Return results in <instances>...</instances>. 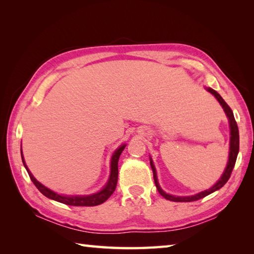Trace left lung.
Wrapping results in <instances>:
<instances>
[{
  "mask_svg": "<svg viewBox=\"0 0 254 254\" xmlns=\"http://www.w3.org/2000/svg\"><path fill=\"white\" fill-rule=\"evenodd\" d=\"M207 90L209 91L210 94H213L215 97H216V99L219 101V104L222 105V107L224 108V110L226 112V115H227V117L229 119L230 135L231 136H230V152H229L228 164H227V167H226V169L224 171L222 178H220V179L217 181L216 185H215L214 187H212L210 189H208V190L203 191L201 193L196 194V195H192V196H174V195H170V194L165 193L163 190H161V188L159 187L158 181H157V176H156V169H155L152 159H150V166H152V169H153L154 181H155L156 188H157V190H158V192H159L161 196H164L166 199H169V201H172V202H193V201H197V199L203 198L206 195H208V194L219 190V189L224 187L225 183L229 180V178L231 176V172H233V169H234L235 164H236L237 156H238V153H239V130H238V126H237V122L235 120L233 110L230 109V107L227 104H226L225 100L222 98V96H220L216 90H214L212 88H207Z\"/></svg>",
  "mask_w": 254,
  "mask_h": 254,
  "instance_id": "8db88e82",
  "label": "left lung"
}]
</instances>
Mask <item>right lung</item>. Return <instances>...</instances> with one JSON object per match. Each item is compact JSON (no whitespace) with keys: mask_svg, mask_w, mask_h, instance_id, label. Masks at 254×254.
<instances>
[{"mask_svg":"<svg viewBox=\"0 0 254 254\" xmlns=\"http://www.w3.org/2000/svg\"><path fill=\"white\" fill-rule=\"evenodd\" d=\"M126 145H122V146L119 147L115 153L112 155L111 158V174L109 181L106 185V187L102 189V190L96 194H91V195H86V196H65V195H60V194L55 193L53 191L49 190V189L42 186L40 182H38L34 176L30 174V171L27 168V166L24 161L23 153H21V159H23V163L25 168L27 169V172L30 177L31 181L34 182V185L37 187L38 190H39L45 196L49 197L51 199H55L57 202H60L66 205H72V206H96V205H100L104 202H106L108 198L110 197L111 194L115 192L118 183V161L120 158V155L123 152Z\"/></svg>","mask_w":254,"mask_h":254,"instance_id":"right-lung-1","label":"right lung"}]
</instances>
